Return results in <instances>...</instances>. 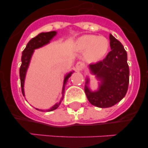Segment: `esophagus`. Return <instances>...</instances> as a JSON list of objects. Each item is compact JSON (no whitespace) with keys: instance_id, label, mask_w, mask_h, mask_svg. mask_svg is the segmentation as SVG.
Segmentation results:
<instances>
[{"instance_id":"obj_1","label":"esophagus","mask_w":148,"mask_h":148,"mask_svg":"<svg viewBox=\"0 0 148 148\" xmlns=\"http://www.w3.org/2000/svg\"><path fill=\"white\" fill-rule=\"evenodd\" d=\"M84 68V64L82 61H78L77 62L76 65H75V69H76L78 71H82L83 70Z\"/></svg>"}]
</instances>
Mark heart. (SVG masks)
I'll return each mask as SVG.
<instances>
[{
  "instance_id": "b5f03b06",
  "label": "heart",
  "mask_w": 148,
  "mask_h": 148,
  "mask_svg": "<svg viewBox=\"0 0 148 148\" xmlns=\"http://www.w3.org/2000/svg\"><path fill=\"white\" fill-rule=\"evenodd\" d=\"M76 44L78 50L84 52V57L90 62H97L102 59L110 47L107 38L95 35H83L78 39Z\"/></svg>"
}]
</instances>
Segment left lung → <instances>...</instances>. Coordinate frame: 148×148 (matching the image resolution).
I'll use <instances>...</instances> for the list:
<instances>
[{
  "mask_svg": "<svg viewBox=\"0 0 148 148\" xmlns=\"http://www.w3.org/2000/svg\"><path fill=\"white\" fill-rule=\"evenodd\" d=\"M111 51L102 61L89 65L91 74L99 81V88L92 91L87 77L84 91L91 104L100 108H110L125 97L129 84L127 55L125 48L114 36L110 34Z\"/></svg>",
  "mask_w": 148,
  "mask_h": 148,
  "instance_id": "left-lung-1",
  "label": "left lung"
}]
</instances>
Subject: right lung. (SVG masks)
Here are the masks:
<instances>
[{
	"mask_svg": "<svg viewBox=\"0 0 148 148\" xmlns=\"http://www.w3.org/2000/svg\"><path fill=\"white\" fill-rule=\"evenodd\" d=\"M57 34V32L56 31H52V32H41V33L38 34L37 36H35V38H32L29 40L27 44V47L24 49V50L22 53L21 56V66L20 67V79H21V90L22 93H23V96H24V82H25L26 74H27V70H28L29 65L30 61L32 58V56L33 55L34 51L35 49H38V48L42 47L44 46L47 45L50 42V40L55 37ZM74 71L70 72L67 73L64 76V84H63V89H62V97L61 98L60 101L56 103L53 107L50 108V109L47 110V111H53L54 110L57 109L61 104V101H62L63 99H64V89L65 86H66L67 81L70 76H71L72 73ZM38 110L44 111L42 110L36 109Z\"/></svg>",
	"mask_w": 148,
	"mask_h": 148,
	"instance_id": "obj_1",
	"label": "right lung"
}]
</instances>
